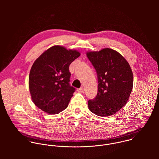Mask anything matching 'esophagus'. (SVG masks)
I'll use <instances>...</instances> for the list:
<instances>
[{"instance_id":"obj_1","label":"esophagus","mask_w":159,"mask_h":159,"mask_svg":"<svg viewBox=\"0 0 159 159\" xmlns=\"http://www.w3.org/2000/svg\"><path fill=\"white\" fill-rule=\"evenodd\" d=\"M77 91L79 92V93H84V90L83 88H80L79 89H77Z\"/></svg>"}]
</instances>
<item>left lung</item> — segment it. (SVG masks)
Masks as SVG:
<instances>
[{
	"mask_svg": "<svg viewBox=\"0 0 159 159\" xmlns=\"http://www.w3.org/2000/svg\"><path fill=\"white\" fill-rule=\"evenodd\" d=\"M87 57L96 70L98 92L88 101L94 114L107 117L115 114L128 102L133 85V75L128 62L118 52L103 48L87 52Z\"/></svg>",
	"mask_w": 159,
	"mask_h": 159,
	"instance_id": "obj_1",
	"label": "left lung"
}]
</instances>
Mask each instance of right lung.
I'll list each match as a JSON object with an SVG mask.
<instances>
[{
	"instance_id": "add662e5",
	"label": "right lung",
	"mask_w": 159,
	"mask_h": 159,
	"mask_svg": "<svg viewBox=\"0 0 159 159\" xmlns=\"http://www.w3.org/2000/svg\"><path fill=\"white\" fill-rule=\"evenodd\" d=\"M80 55L76 50L55 45L34 61L29 75V89L38 108L56 115L67 107L75 90L69 84V65Z\"/></svg>"
}]
</instances>
